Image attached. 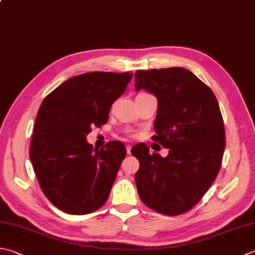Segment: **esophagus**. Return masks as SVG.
Wrapping results in <instances>:
<instances>
[{
	"label": "esophagus",
	"mask_w": 255,
	"mask_h": 255,
	"mask_svg": "<svg viewBox=\"0 0 255 255\" xmlns=\"http://www.w3.org/2000/svg\"><path fill=\"white\" fill-rule=\"evenodd\" d=\"M126 148H127V153L130 154V152H131V146H130V144H128Z\"/></svg>",
	"instance_id": "obj_1"
}]
</instances>
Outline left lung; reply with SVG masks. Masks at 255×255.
<instances>
[{"instance_id": "left-lung-1", "label": "left lung", "mask_w": 255, "mask_h": 255, "mask_svg": "<svg viewBox=\"0 0 255 255\" xmlns=\"http://www.w3.org/2000/svg\"><path fill=\"white\" fill-rule=\"evenodd\" d=\"M136 89L158 98L152 140L169 149L166 158L136 144L131 153L140 167L136 172L141 201L164 216H179L201 200L220 170L226 130L211 88L182 67L134 74Z\"/></svg>"}]
</instances>
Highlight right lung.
Returning a JSON list of instances; mask_svg holds the SVG:
<instances>
[{
  "instance_id": "obj_1",
  "label": "right lung",
  "mask_w": 255,
  "mask_h": 255,
  "mask_svg": "<svg viewBox=\"0 0 255 255\" xmlns=\"http://www.w3.org/2000/svg\"><path fill=\"white\" fill-rule=\"evenodd\" d=\"M132 74L77 75L49 93L38 109L29 158L39 186L55 207L87 214L104 206L127 151L118 140L101 149L86 140L92 127L107 124L112 105Z\"/></svg>"
}]
</instances>
